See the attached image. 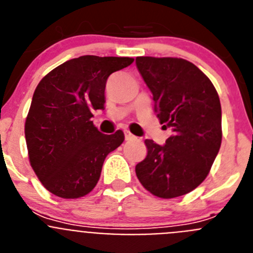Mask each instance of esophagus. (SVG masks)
I'll list each match as a JSON object with an SVG mask.
<instances>
[{
	"mask_svg": "<svg viewBox=\"0 0 253 253\" xmlns=\"http://www.w3.org/2000/svg\"><path fill=\"white\" fill-rule=\"evenodd\" d=\"M124 134H125V140H133V139H135V137H134L133 134H131L129 130H125Z\"/></svg>",
	"mask_w": 253,
	"mask_h": 253,
	"instance_id": "obj_1",
	"label": "esophagus"
}]
</instances>
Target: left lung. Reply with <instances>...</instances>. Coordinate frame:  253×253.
Returning <instances> with one entry per match:
<instances>
[{"mask_svg": "<svg viewBox=\"0 0 253 253\" xmlns=\"http://www.w3.org/2000/svg\"><path fill=\"white\" fill-rule=\"evenodd\" d=\"M135 64L153 95L161 124L173 134L160 146L146 139V158L135 166L140 184L154 196L172 199L207 178L222 143V107L204 73L181 58L137 57Z\"/></svg>", "mask_w": 253, "mask_h": 253, "instance_id": "1", "label": "left lung"}]
</instances>
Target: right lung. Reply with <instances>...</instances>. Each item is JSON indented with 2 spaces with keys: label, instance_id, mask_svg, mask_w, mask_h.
<instances>
[{
  "label": "right lung",
  "instance_id": "1",
  "mask_svg": "<svg viewBox=\"0 0 253 253\" xmlns=\"http://www.w3.org/2000/svg\"><path fill=\"white\" fill-rule=\"evenodd\" d=\"M133 60L82 55L50 71L35 88L25 122L29 161L55 196L77 199L91 193L106 156L124 142L122 130L100 133L91 118L93 110H104L109 76Z\"/></svg>",
  "mask_w": 253,
  "mask_h": 253
}]
</instances>
